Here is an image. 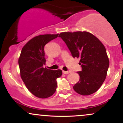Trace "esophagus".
I'll return each instance as SVG.
<instances>
[{"mask_svg":"<svg viewBox=\"0 0 123 123\" xmlns=\"http://www.w3.org/2000/svg\"><path fill=\"white\" fill-rule=\"evenodd\" d=\"M63 73H64V74H69V73H70V71H64V70H63L62 71Z\"/></svg>","mask_w":123,"mask_h":123,"instance_id":"esophagus-1","label":"esophagus"}]
</instances>
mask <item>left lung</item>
I'll return each instance as SVG.
<instances>
[{
    "instance_id": "1",
    "label": "left lung",
    "mask_w": 123,
    "mask_h": 123,
    "mask_svg": "<svg viewBox=\"0 0 123 123\" xmlns=\"http://www.w3.org/2000/svg\"><path fill=\"white\" fill-rule=\"evenodd\" d=\"M59 37L67 45L73 58H79L82 70L78 72L80 80L74 91L89 95L101 87L107 75L109 61L104 44L90 32H62Z\"/></svg>"
}]
</instances>
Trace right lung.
<instances>
[{
  "label": "right lung",
  "instance_id": "right-lung-1",
  "mask_svg": "<svg viewBox=\"0 0 123 123\" xmlns=\"http://www.w3.org/2000/svg\"><path fill=\"white\" fill-rule=\"evenodd\" d=\"M58 36L41 35L32 38L22 48L18 59L22 81L28 90L38 98H47L53 95L57 87L56 79L62 73L60 69L43 68L46 62L44 46Z\"/></svg>",
  "mask_w": 123,
  "mask_h": 123
}]
</instances>
